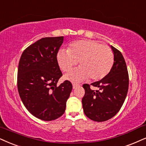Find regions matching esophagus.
Here are the masks:
<instances>
[{"instance_id": "1", "label": "esophagus", "mask_w": 146, "mask_h": 146, "mask_svg": "<svg viewBox=\"0 0 146 146\" xmlns=\"http://www.w3.org/2000/svg\"><path fill=\"white\" fill-rule=\"evenodd\" d=\"M79 85L77 84H75V83H73V89H75V88H77V87H79Z\"/></svg>"}]
</instances>
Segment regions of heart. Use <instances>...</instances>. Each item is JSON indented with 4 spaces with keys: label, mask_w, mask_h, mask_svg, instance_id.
Masks as SVG:
<instances>
[{
    "label": "heart",
    "mask_w": 146,
    "mask_h": 146,
    "mask_svg": "<svg viewBox=\"0 0 146 146\" xmlns=\"http://www.w3.org/2000/svg\"><path fill=\"white\" fill-rule=\"evenodd\" d=\"M60 69L68 72L79 62V67L65 75L72 82H81L90 77L100 80L108 74L114 63L110 47L91 40H82L70 44L69 49H60L56 55Z\"/></svg>",
    "instance_id": "heart-1"
}]
</instances>
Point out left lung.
Masks as SVG:
<instances>
[{"mask_svg":"<svg viewBox=\"0 0 146 146\" xmlns=\"http://www.w3.org/2000/svg\"><path fill=\"white\" fill-rule=\"evenodd\" d=\"M114 54V63L108 74L98 82L91 84L98 90H92L84 84L85 95L82 98L84 113L89 119L102 122L111 119L121 109L127 96L129 75L126 62L119 50L110 46Z\"/></svg>","mask_w":146,"mask_h":146,"instance_id":"left-lung-1","label":"left lung"}]
</instances>
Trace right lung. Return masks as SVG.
I'll return each instance as SVG.
<instances>
[{
  "mask_svg": "<svg viewBox=\"0 0 146 146\" xmlns=\"http://www.w3.org/2000/svg\"><path fill=\"white\" fill-rule=\"evenodd\" d=\"M64 37L38 40L22 53L17 72V88L22 102L38 119L50 121L64 114L72 88L69 81L57 86L62 74L56 55Z\"/></svg>",
  "mask_w": 146,
  "mask_h": 146,
  "instance_id": "1",
  "label": "right lung"
}]
</instances>
